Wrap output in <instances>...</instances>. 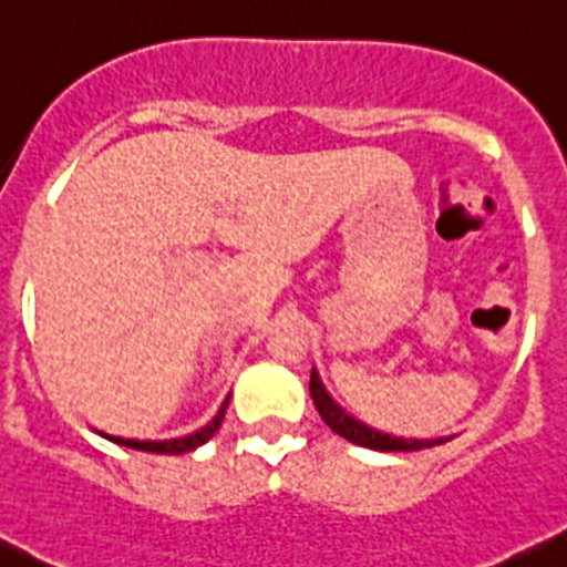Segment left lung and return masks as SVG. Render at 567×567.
I'll return each mask as SVG.
<instances>
[{
    "mask_svg": "<svg viewBox=\"0 0 567 567\" xmlns=\"http://www.w3.org/2000/svg\"><path fill=\"white\" fill-rule=\"evenodd\" d=\"M309 390H311V398H315L317 412H320V417L326 420L328 429H331L333 434L344 436L348 442H353V445H361V449L420 451V449H434V445H440V442L449 440V436H436V440H409V436L386 434V431H379V429H373V425L361 423V420H355L353 414L344 412V409L339 406L331 395H328V390L322 386V381H320V373H317L315 368H311Z\"/></svg>",
    "mask_w": 567,
    "mask_h": 567,
    "instance_id": "left-lung-1",
    "label": "left lung"
}]
</instances>
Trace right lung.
<instances>
[{"label": "right lung", "instance_id": "1", "mask_svg": "<svg viewBox=\"0 0 567 567\" xmlns=\"http://www.w3.org/2000/svg\"><path fill=\"white\" fill-rule=\"evenodd\" d=\"M228 401H230V395L225 398L223 406H219V412L214 414V417L208 420L203 429L192 431V434H186V436H172V440H125V436H113V434H105V431H100V434L105 436V440L125 445V449L147 451V454H188V451L199 449V445H206V442L217 434L219 425H223V420H225V412H228Z\"/></svg>", "mask_w": 567, "mask_h": 567}]
</instances>
